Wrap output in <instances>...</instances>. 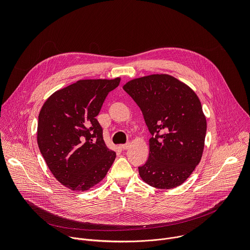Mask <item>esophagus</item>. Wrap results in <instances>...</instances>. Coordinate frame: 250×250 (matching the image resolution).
I'll list each match as a JSON object with an SVG mask.
<instances>
[{
  "instance_id": "esophagus-1",
  "label": "esophagus",
  "mask_w": 250,
  "mask_h": 250,
  "mask_svg": "<svg viewBox=\"0 0 250 250\" xmlns=\"http://www.w3.org/2000/svg\"><path fill=\"white\" fill-rule=\"evenodd\" d=\"M129 147H130V144H129V142H127V144H125V145H122V146H121V148L124 149V150H126V149H128Z\"/></svg>"
}]
</instances>
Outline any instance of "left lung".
Returning a JSON list of instances; mask_svg holds the SVG:
<instances>
[{
	"label": "left lung",
	"instance_id": "8db88e82",
	"mask_svg": "<svg viewBox=\"0 0 250 250\" xmlns=\"http://www.w3.org/2000/svg\"><path fill=\"white\" fill-rule=\"evenodd\" d=\"M124 90L140 108L151 134L149 157L138 167L141 179L158 189L180 186L204 150L207 122L198 96L166 74L133 79Z\"/></svg>",
	"mask_w": 250,
	"mask_h": 250
}]
</instances>
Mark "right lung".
<instances>
[{
	"label": "right lung",
	"instance_id": "right-lung-1",
	"mask_svg": "<svg viewBox=\"0 0 250 250\" xmlns=\"http://www.w3.org/2000/svg\"><path fill=\"white\" fill-rule=\"evenodd\" d=\"M120 81L80 80L56 91L42 105L38 145L56 180L70 190H89L115 161L116 152L105 146L96 117Z\"/></svg>",
	"mask_w": 250,
	"mask_h": 250
}]
</instances>
